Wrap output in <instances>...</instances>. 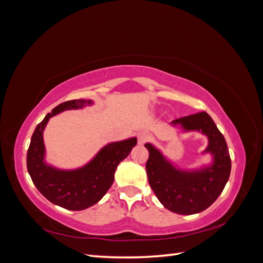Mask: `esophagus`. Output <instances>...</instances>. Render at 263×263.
I'll return each instance as SVG.
<instances>
[{
	"label": "esophagus",
	"mask_w": 263,
	"mask_h": 263,
	"mask_svg": "<svg viewBox=\"0 0 263 263\" xmlns=\"http://www.w3.org/2000/svg\"><path fill=\"white\" fill-rule=\"evenodd\" d=\"M146 140H149V134L146 132H140L138 134V143L140 145H142L146 141Z\"/></svg>",
	"instance_id": "esophagus-1"
}]
</instances>
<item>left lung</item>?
Instances as JSON below:
<instances>
[{
    "label": "left lung",
    "instance_id": "obj_1",
    "mask_svg": "<svg viewBox=\"0 0 263 263\" xmlns=\"http://www.w3.org/2000/svg\"><path fill=\"white\" fill-rule=\"evenodd\" d=\"M170 125L181 133L198 132L207 138L201 155H211V162L196 168H180L150 142L145 169L149 184L164 209L180 215L197 214L214 203L231 174V158L223 134L206 112L173 121Z\"/></svg>",
    "mask_w": 263,
    "mask_h": 263
}]
</instances>
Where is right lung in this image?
Returning <instances> with one entry per match:
<instances>
[{
  "mask_svg": "<svg viewBox=\"0 0 263 263\" xmlns=\"http://www.w3.org/2000/svg\"><path fill=\"white\" fill-rule=\"evenodd\" d=\"M94 105L91 101L74 100L59 104L36 125L27 155L28 173L34 186L52 204L69 211H83L95 205L114 181L119 163L130 155L136 137L109 142L85 163L75 169H60L46 160L44 131L54 115L69 109Z\"/></svg>",
  "mask_w": 263,
  "mask_h": 263,
  "instance_id": "obj_1",
  "label": "right lung"
}]
</instances>
